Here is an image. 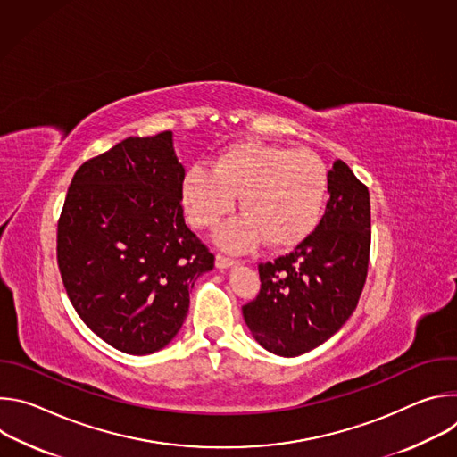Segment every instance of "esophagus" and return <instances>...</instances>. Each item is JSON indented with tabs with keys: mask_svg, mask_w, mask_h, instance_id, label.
<instances>
[{
	"mask_svg": "<svg viewBox=\"0 0 457 457\" xmlns=\"http://www.w3.org/2000/svg\"><path fill=\"white\" fill-rule=\"evenodd\" d=\"M215 264H217V268L224 270V268H231V266L238 264V260H237V258H231V256H226V254H217Z\"/></svg>",
	"mask_w": 457,
	"mask_h": 457,
	"instance_id": "34e87169",
	"label": "esophagus"
}]
</instances>
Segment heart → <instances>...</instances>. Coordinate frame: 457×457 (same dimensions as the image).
Here are the masks:
<instances>
[{
	"label": "heart",
	"mask_w": 457,
	"mask_h": 457,
	"mask_svg": "<svg viewBox=\"0 0 457 457\" xmlns=\"http://www.w3.org/2000/svg\"><path fill=\"white\" fill-rule=\"evenodd\" d=\"M244 217L224 224L217 242L242 249L260 238L289 247L318 226L329 195V168L311 150L266 143H238L220 154L212 170L191 166L182 201L195 228H212L235 208Z\"/></svg>",
	"instance_id": "obj_1"
}]
</instances>
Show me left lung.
Masks as SVG:
<instances>
[{"label": "left lung", "instance_id": "obj_1", "mask_svg": "<svg viewBox=\"0 0 457 457\" xmlns=\"http://www.w3.org/2000/svg\"><path fill=\"white\" fill-rule=\"evenodd\" d=\"M323 217L291 253L258 264L260 291L242 307L254 340L280 356L303 354L349 320L365 286L370 197L344 161L329 171Z\"/></svg>", "mask_w": 457, "mask_h": 457}]
</instances>
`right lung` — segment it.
<instances>
[{
    "mask_svg": "<svg viewBox=\"0 0 457 457\" xmlns=\"http://www.w3.org/2000/svg\"><path fill=\"white\" fill-rule=\"evenodd\" d=\"M184 168L171 132L128 137L83 162L57 220V266L88 328L128 354L179 333L215 256L184 222Z\"/></svg>",
    "mask_w": 457,
    "mask_h": 457,
    "instance_id": "1",
    "label": "right lung"
}]
</instances>
